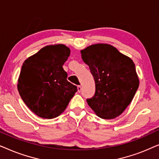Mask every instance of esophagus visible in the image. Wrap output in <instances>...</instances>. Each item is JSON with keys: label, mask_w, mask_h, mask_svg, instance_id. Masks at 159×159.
<instances>
[{"label": "esophagus", "mask_w": 159, "mask_h": 159, "mask_svg": "<svg viewBox=\"0 0 159 159\" xmlns=\"http://www.w3.org/2000/svg\"><path fill=\"white\" fill-rule=\"evenodd\" d=\"M77 90H78V92H79V93L81 92V91H82V87L80 85H78L77 86Z\"/></svg>", "instance_id": "obj_1"}]
</instances>
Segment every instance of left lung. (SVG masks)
Masks as SVG:
<instances>
[{"mask_svg":"<svg viewBox=\"0 0 159 159\" xmlns=\"http://www.w3.org/2000/svg\"><path fill=\"white\" fill-rule=\"evenodd\" d=\"M82 58L94 77L95 93L87 99L98 116L111 119L122 114L139 87V78L131 58L116 48L98 43L81 51Z\"/></svg>","mask_w":159,"mask_h":159,"instance_id":"1","label":"left lung"}]
</instances>
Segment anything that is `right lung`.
Here are the masks:
<instances>
[{
	"label": "right lung",
	"instance_id": "obj_1",
	"mask_svg": "<svg viewBox=\"0 0 159 159\" xmlns=\"http://www.w3.org/2000/svg\"><path fill=\"white\" fill-rule=\"evenodd\" d=\"M69 55L70 49L65 45H50L23 63L17 88L27 107L41 118L61 114L77 91L67 81L63 69Z\"/></svg>",
	"mask_w": 159,
	"mask_h": 159
}]
</instances>
